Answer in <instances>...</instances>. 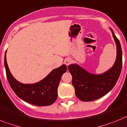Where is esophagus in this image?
Segmentation results:
<instances>
[{
    "label": "esophagus",
    "instance_id": "obj_1",
    "mask_svg": "<svg viewBox=\"0 0 127 127\" xmlns=\"http://www.w3.org/2000/svg\"><path fill=\"white\" fill-rule=\"evenodd\" d=\"M71 63V59L70 58H66V59L64 60V64L66 65H69Z\"/></svg>",
    "mask_w": 127,
    "mask_h": 127
}]
</instances>
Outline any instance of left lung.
<instances>
[{"label": "left lung", "instance_id": "1", "mask_svg": "<svg viewBox=\"0 0 127 127\" xmlns=\"http://www.w3.org/2000/svg\"><path fill=\"white\" fill-rule=\"evenodd\" d=\"M112 31L116 45V59L109 70L102 74L88 72L77 64L68 66L72 76V84L78 98L84 102H90L98 99L109 92L114 88L120 75L122 68V50L119 39Z\"/></svg>", "mask_w": 127, "mask_h": 127}]
</instances>
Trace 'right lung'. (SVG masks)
I'll return each instance as SVG.
<instances>
[{
	"label": "right lung",
	"instance_id": "right-lung-1",
	"mask_svg": "<svg viewBox=\"0 0 127 127\" xmlns=\"http://www.w3.org/2000/svg\"><path fill=\"white\" fill-rule=\"evenodd\" d=\"M7 51V50H6ZM4 65L7 80L12 90L25 102L37 106H47L54 103L57 98V88L61 77L66 71L67 67L63 64L53 70L43 79L34 84H23L12 75L4 56Z\"/></svg>",
	"mask_w": 127,
	"mask_h": 127
}]
</instances>
